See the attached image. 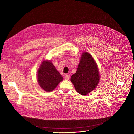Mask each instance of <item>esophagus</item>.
Listing matches in <instances>:
<instances>
[{
    "mask_svg": "<svg viewBox=\"0 0 134 134\" xmlns=\"http://www.w3.org/2000/svg\"><path fill=\"white\" fill-rule=\"evenodd\" d=\"M70 79V76L69 75H66L65 77V79L66 80H69Z\"/></svg>",
    "mask_w": 134,
    "mask_h": 134,
    "instance_id": "34e87169",
    "label": "esophagus"
}]
</instances>
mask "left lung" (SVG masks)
<instances>
[{
    "mask_svg": "<svg viewBox=\"0 0 134 134\" xmlns=\"http://www.w3.org/2000/svg\"><path fill=\"white\" fill-rule=\"evenodd\" d=\"M99 80L96 63L88 53H83L77 70L70 79L75 90L81 95H86L96 88Z\"/></svg>",
    "mask_w": 134,
    "mask_h": 134,
    "instance_id": "obj_1",
    "label": "left lung"
}]
</instances>
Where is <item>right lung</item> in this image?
<instances>
[{
    "label": "right lung",
    "mask_w": 134,
    "mask_h": 134,
    "mask_svg": "<svg viewBox=\"0 0 134 134\" xmlns=\"http://www.w3.org/2000/svg\"><path fill=\"white\" fill-rule=\"evenodd\" d=\"M38 83L44 91L53 90L63 77L50 61H44L38 70Z\"/></svg>",
    "instance_id": "obj_1"
}]
</instances>
